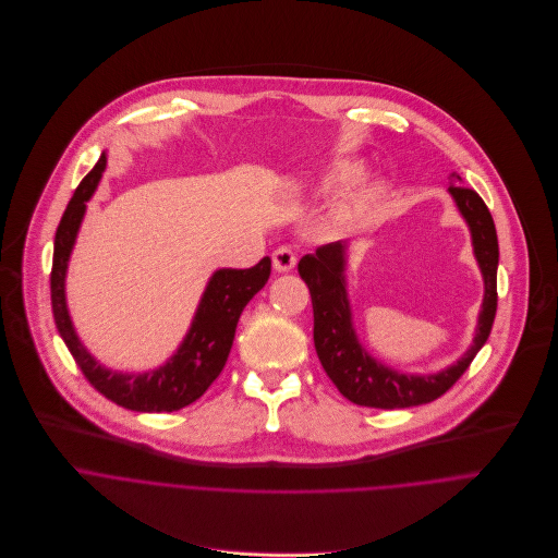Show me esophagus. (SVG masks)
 I'll use <instances>...</instances> for the list:
<instances>
[{
  "instance_id": "34e87169",
  "label": "esophagus",
  "mask_w": 558,
  "mask_h": 558,
  "mask_svg": "<svg viewBox=\"0 0 558 558\" xmlns=\"http://www.w3.org/2000/svg\"><path fill=\"white\" fill-rule=\"evenodd\" d=\"M294 266H296V255L292 253V248L281 246L272 253V268L277 272H290Z\"/></svg>"
}]
</instances>
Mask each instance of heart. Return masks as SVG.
<instances>
[{
	"label": "heart",
	"mask_w": 558,
	"mask_h": 558,
	"mask_svg": "<svg viewBox=\"0 0 558 558\" xmlns=\"http://www.w3.org/2000/svg\"><path fill=\"white\" fill-rule=\"evenodd\" d=\"M359 175H361V162H354V160L339 162L331 171V180L341 182V184H350V182L359 180Z\"/></svg>",
	"instance_id": "b5f03b06"
}]
</instances>
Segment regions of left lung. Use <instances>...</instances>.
I'll return each mask as SVG.
<instances>
[{"mask_svg": "<svg viewBox=\"0 0 558 558\" xmlns=\"http://www.w3.org/2000/svg\"><path fill=\"white\" fill-rule=\"evenodd\" d=\"M449 195L471 231L473 255L484 279V301L477 316V327L471 348L449 367L435 374H404L376 356L361 343L352 303L348 294V251L350 242H333L316 248L299 262V275L310 288L314 310V348L325 374L339 391L361 407L374 409H407L433 402L447 393L456 380L469 369L477 352L490 337L497 312V266L499 244L495 221L484 199L462 178L451 173Z\"/></svg>", "mask_w": 558, "mask_h": 558, "instance_id": "8db88e82", "label": "left lung"}]
</instances>
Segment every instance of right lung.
Here are the masks:
<instances>
[{"label": "right lung", "instance_id": "obj_1", "mask_svg": "<svg viewBox=\"0 0 558 558\" xmlns=\"http://www.w3.org/2000/svg\"><path fill=\"white\" fill-rule=\"evenodd\" d=\"M105 167L107 154H102L94 169L83 178L59 221L50 275L54 323L83 376L98 393L132 411L171 413L195 402L221 374V369H225L233 348L238 320L246 303L266 286L270 277V257H264L259 264L246 270H215L202 292V299L182 343L158 369L130 374L105 367L89 354V350L78 339L65 299L70 255L83 225L87 202L94 195Z\"/></svg>", "mask_w": 558, "mask_h": 558}]
</instances>
